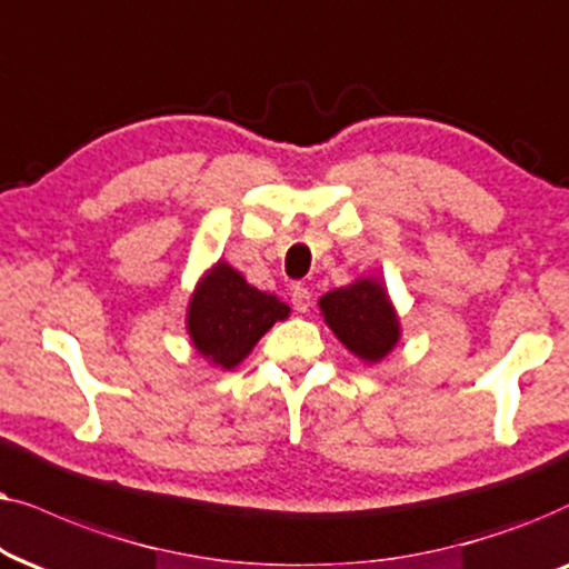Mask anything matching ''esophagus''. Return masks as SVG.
Listing matches in <instances>:
<instances>
[{
    "mask_svg": "<svg viewBox=\"0 0 569 569\" xmlns=\"http://www.w3.org/2000/svg\"><path fill=\"white\" fill-rule=\"evenodd\" d=\"M291 305H293V309H297V312H309V307H312V293H309L307 286H301V283L293 286Z\"/></svg>",
    "mask_w": 569,
    "mask_h": 569,
    "instance_id": "34e87169",
    "label": "esophagus"
}]
</instances>
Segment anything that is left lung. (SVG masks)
<instances>
[{
    "mask_svg": "<svg viewBox=\"0 0 569 569\" xmlns=\"http://www.w3.org/2000/svg\"><path fill=\"white\" fill-rule=\"evenodd\" d=\"M325 322L348 351L367 361H380L398 343V320L388 293L375 280L325 293L320 299Z\"/></svg>",
    "mask_w": 569,
    "mask_h": 569,
    "instance_id": "left-lung-1",
    "label": "left lung"
}]
</instances>
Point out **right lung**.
<instances>
[{"mask_svg": "<svg viewBox=\"0 0 569 569\" xmlns=\"http://www.w3.org/2000/svg\"><path fill=\"white\" fill-rule=\"evenodd\" d=\"M283 317H289L283 301L252 289L237 270L218 262L194 291L187 325L197 351L231 369Z\"/></svg>", "mask_w": 569, "mask_h": 569, "instance_id": "add662e5", "label": "right lung"}]
</instances>
